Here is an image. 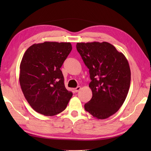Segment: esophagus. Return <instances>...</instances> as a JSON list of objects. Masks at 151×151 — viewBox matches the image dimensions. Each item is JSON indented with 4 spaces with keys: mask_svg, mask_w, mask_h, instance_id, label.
Instances as JSON below:
<instances>
[{
    "mask_svg": "<svg viewBox=\"0 0 151 151\" xmlns=\"http://www.w3.org/2000/svg\"><path fill=\"white\" fill-rule=\"evenodd\" d=\"M81 86H78V87H76V88H75V89H74V90H75V92H78V91H79L80 90H81Z\"/></svg>",
    "mask_w": 151,
    "mask_h": 151,
    "instance_id": "esophagus-1",
    "label": "esophagus"
}]
</instances>
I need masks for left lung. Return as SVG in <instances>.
Instances as JSON below:
<instances>
[{
  "instance_id": "8db88e82",
  "label": "left lung",
  "mask_w": 151,
  "mask_h": 151,
  "mask_svg": "<svg viewBox=\"0 0 151 151\" xmlns=\"http://www.w3.org/2000/svg\"><path fill=\"white\" fill-rule=\"evenodd\" d=\"M76 49L91 80L92 98L84 108L94 117L104 119L116 113L127 98L131 78L129 62L108 42L77 43Z\"/></svg>"
}]
</instances>
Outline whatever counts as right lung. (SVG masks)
I'll return each mask as SVG.
<instances>
[{
  "instance_id": "obj_1",
  "label": "right lung",
  "mask_w": 151,
  "mask_h": 151,
  "mask_svg": "<svg viewBox=\"0 0 151 151\" xmlns=\"http://www.w3.org/2000/svg\"><path fill=\"white\" fill-rule=\"evenodd\" d=\"M71 50L70 43L45 41L32 45L24 52L19 83L25 99L38 113L47 116L58 114L72 97L60 70Z\"/></svg>"
}]
</instances>
